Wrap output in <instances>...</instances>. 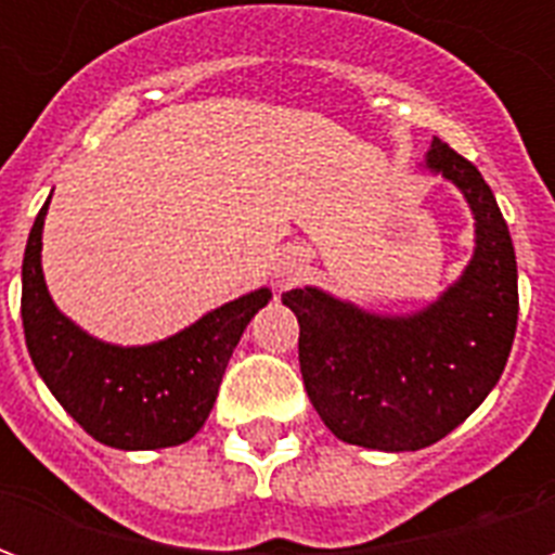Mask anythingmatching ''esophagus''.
Wrapping results in <instances>:
<instances>
[{
    "label": "esophagus",
    "mask_w": 555,
    "mask_h": 555,
    "mask_svg": "<svg viewBox=\"0 0 555 555\" xmlns=\"http://www.w3.org/2000/svg\"><path fill=\"white\" fill-rule=\"evenodd\" d=\"M294 270H297V267H282V270H279V288H288L291 282H294Z\"/></svg>",
    "instance_id": "34e87169"
}]
</instances>
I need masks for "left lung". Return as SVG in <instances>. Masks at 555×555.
I'll use <instances>...</instances> for the list:
<instances>
[{
	"label": "left lung",
	"instance_id": "left-lung-1",
	"mask_svg": "<svg viewBox=\"0 0 555 555\" xmlns=\"http://www.w3.org/2000/svg\"><path fill=\"white\" fill-rule=\"evenodd\" d=\"M425 166L457 183L476 214V255L440 300L380 318L318 288L282 294L300 321V372L318 416L338 440L380 452L452 434L496 386L517 330V261L490 186L442 139Z\"/></svg>",
	"mask_w": 555,
	"mask_h": 555
}]
</instances>
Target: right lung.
Here are the masks:
<instances>
[{
	"instance_id": "right-lung-1",
	"label": "right lung",
	"mask_w": 555,
	"mask_h": 555,
	"mask_svg": "<svg viewBox=\"0 0 555 555\" xmlns=\"http://www.w3.org/2000/svg\"><path fill=\"white\" fill-rule=\"evenodd\" d=\"M50 205V202H47ZM47 205L35 219L23 255V333L35 369L77 418L79 428L113 449L181 446L205 425L222 374L253 314L270 291L225 302L178 336L115 348L82 333L50 300L41 270V229Z\"/></svg>"
}]
</instances>
